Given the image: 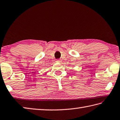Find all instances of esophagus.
I'll list each match as a JSON object with an SVG mask.
<instances>
[{
    "instance_id": "esophagus-1",
    "label": "esophagus",
    "mask_w": 120,
    "mask_h": 120,
    "mask_svg": "<svg viewBox=\"0 0 120 120\" xmlns=\"http://www.w3.org/2000/svg\"><path fill=\"white\" fill-rule=\"evenodd\" d=\"M61 59H58V60H56V62H58V63H60V62H61Z\"/></svg>"
}]
</instances>
